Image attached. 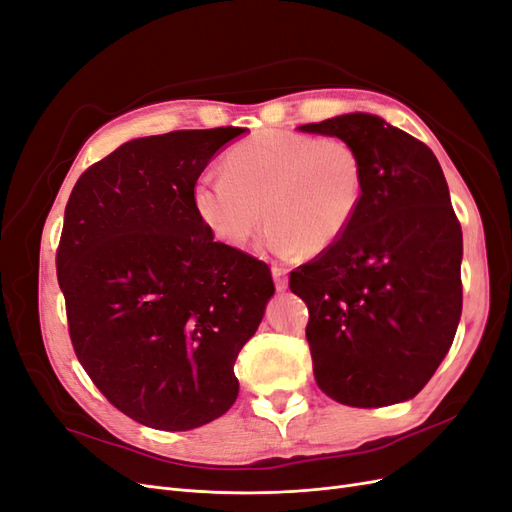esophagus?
<instances>
[{"label":"esophagus","instance_id":"1","mask_svg":"<svg viewBox=\"0 0 512 512\" xmlns=\"http://www.w3.org/2000/svg\"><path fill=\"white\" fill-rule=\"evenodd\" d=\"M271 273H273L275 288L280 290V292H284V290L288 288V271H286V269H282V267H273V269H271Z\"/></svg>","mask_w":512,"mask_h":512}]
</instances>
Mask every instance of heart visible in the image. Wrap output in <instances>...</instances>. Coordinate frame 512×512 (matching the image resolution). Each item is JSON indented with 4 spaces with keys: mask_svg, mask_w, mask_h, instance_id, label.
<instances>
[{
    "mask_svg": "<svg viewBox=\"0 0 512 512\" xmlns=\"http://www.w3.org/2000/svg\"><path fill=\"white\" fill-rule=\"evenodd\" d=\"M365 196V160L350 141L262 130L230 147L224 175L192 185V207L209 235L243 247L262 222V252L280 260L327 252L342 239Z\"/></svg>",
    "mask_w": 512,
    "mask_h": 512,
    "instance_id": "b5f03b06",
    "label": "heart"
}]
</instances>
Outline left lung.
Here are the masks:
<instances>
[{
    "mask_svg": "<svg viewBox=\"0 0 512 512\" xmlns=\"http://www.w3.org/2000/svg\"><path fill=\"white\" fill-rule=\"evenodd\" d=\"M350 141L365 160L356 220L331 250L290 273L307 303L320 389L339 404L412 399L451 348L461 318V226L433 151L382 117L299 126Z\"/></svg>",
    "mask_w": 512,
    "mask_h": 512,
    "instance_id": "8db88e82",
    "label": "left lung"
}]
</instances>
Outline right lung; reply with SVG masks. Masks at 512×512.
<instances>
[{"label": "right lung", "mask_w": 512, "mask_h": 512, "mask_svg": "<svg viewBox=\"0 0 512 512\" xmlns=\"http://www.w3.org/2000/svg\"><path fill=\"white\" fill-rule=\"evenodd\" d=\"M243 128L134 138L76 181L57 280L83 369L136 423L188 431L228 412L235 361L275 286L262 260L213 241L192 185Z\"/></svg>", "instance_id": "right-lung-1"}]
</instances>
